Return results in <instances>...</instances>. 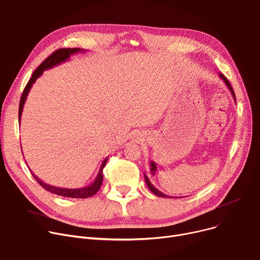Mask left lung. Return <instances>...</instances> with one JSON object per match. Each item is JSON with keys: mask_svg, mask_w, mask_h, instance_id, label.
I'll return each instance as SVG.
<instances>
[{"mask_svg": "<svg viewBox=\"0 0 260 260\" xmlns=\"http://www.w3.org/2000/svg\"><path fill=\"white\" fill-rule=\"evenodd\" d=\"M218 76L223 80V82L226 83V85H227V88L230 90V92H231V94H232V96H233V98H234V100L236 101V99H235V94H234V91H233V89H232V86H231V84H230V82H229V80L224 77L222 74H218ZM144 179H145V182H146V185H147V187H148V189L150 190V191L153 193V194H155L157 197H161V198H170V197H168V196H166V194H164L163 192H161L160 190H158L157 188H155L152 184H151V182L149 181V179H148V177L144 174Z\"/></svg>", "mask_w": 260, "mask_h": 260, "instance_id": "obj_1", "label": "left lung"}]
</instances>
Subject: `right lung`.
I'll return each mask as SVG.
<instances>
[{
	"label": "right lung",
	"mask_w": 260,
	"mask_h": 260,
	"mask_svg": "<svg viewBox=\"0 0 260 260\" xmlns=\"http://www.w3.org/2000/svg\"><path fill=\"white\" fill-rule=\"evenodd\" d=\"M85 50L80 49V48H62L59 50H56L55 52H53L48 58H46L39 67L36 71L33 72L32 77L29 79L27 85L25 86L24 92L22 94L21 97V101H20V107H19V122H21V117H22V113H23V108L25 105V101L27 99V96L32 88L33 83L37 81V79L43 74L44 71L49 70V69H52L53 67H56L67 60H69L72 55L76 54V53H81V52H84ZM109 158L105 159L100 166L99 172L96 177V179L94 180V182L91 185H88L86 187H82V188H76V189H70V188H60V187H55L52 186L49 184H46L45 182H43L40 178H38L36 175L33 174L31 171V174L33 176V178L38 181V183L44 188L46 189L47 191L52 192L54 194L60 196V197H64V198H73V199H85V198H90L93 197L95 193H97V191L99 190L101 184H102V180H103V175H102V169L103 167L106 166L107 161Z\"/></svg>",
	"instance_id": "1"
}]
</instances>
